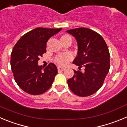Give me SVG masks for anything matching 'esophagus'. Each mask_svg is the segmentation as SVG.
Listing matches in <instances>:
<instances>
[{
    "instance_id": "obj_1",
    "label": "esophagus",
    "mask_w": 127,
    "mask_h": 127,
    "mask_svg": "<svg viewBox=\"0 0 127 127\" xmlns=\"http://www.w3.org/2000/svg\"><path fill=\"white\" fill-rule=\"evenodd\" d=\"M65 68H63V67H58V71H64L65 70Z\"/></svg>"
}]
</instances>
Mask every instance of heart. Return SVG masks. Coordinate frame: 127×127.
Returning a JSON list of instances; mask_svg holds the SVG:
<instances>
[{"mask_svg":"<svg viewBox=\"0 0 127 127\" xmlns=\"http://www.w3.org/2000/svg\"><path fill=\"white\" fill-rule=\"evenodd\" d=\"M68 40L71 41V37L68 34H63L61 37V41L62 42L68 41ZM72 58L73 57L70 53H64V54H60V55L56 56L54 58V62L59 66H66L67 63L72 60Z\"/></svg>","mask_w":127,"mask_h":127,"instance_id":"heart-1","label":"heart"}]
</instances>
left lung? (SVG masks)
<instances>
[{
  "label": "left lung",
  "instance_id": "obj_1",
  "mask_svg": "<svg viewBox=\"0 0 127 127\" xmlns=\"http://www.w3.org/2000/svg\"><path fill=\"white\" fill-rule=\"evenodd\" d=\"M78 42V56L73 63L79 66L67 80L71 91L81 97L94 94L102 86L110 69V56L105 40L96 32L85 28L67 31ZM85 67L83 73L81 67Z\"/></svg>",
  "mask_w": 127,
  "mask_h": 127
}]
</instances>
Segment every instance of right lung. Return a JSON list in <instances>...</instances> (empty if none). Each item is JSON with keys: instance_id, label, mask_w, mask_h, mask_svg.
I'll use <instances>...</instances> for the list:
<instances>
[{"instance_id": "1", "label": "right lung", "mask_w": 127, "mask_h": 127, "mask_svg": "<svg viewBox=\"0 0 127 127\" xmlns=\"http://www.w3.org/2000/svg\"><path fill=\"white\" fill-rule=\"evenodd\" d=\"M61 29L35 28L22 35L14 46L10 59L14 80L28 94L41 95L51 86L58 73L56 66L51 63L42 70L37 63L46 53L48 39Z\"/></svg>"}]
</instances>
